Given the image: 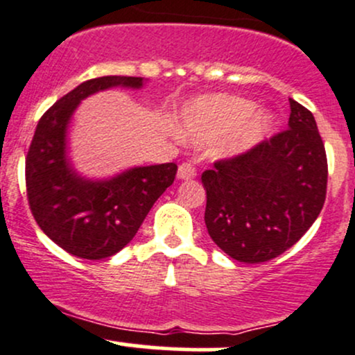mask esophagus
<instances>
[{"instance_id": "obj_1", "label": "esophagus", "mask_w": 355, "mask_h": 355, "mask_svg": "<svg viewBox=\"0 0 355 355\" xmlns=\"http://www.w3.org/2000/svg\"><path fill=\"white\" fill-rule=\"evenodd\" d=\"M177 177L180 178V180H191V178L197 177V170H195L193 165L182 164L180 166H178Z\"/></svg>"}]
</instances>
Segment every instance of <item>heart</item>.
I'll return each instance as SVG.
<instances>
[{
    "label": "heart",
    "instance_id": "b5f03b06",
    "mask_svg": "<svg viewBox=\"0 0 355 355\" xmlns=\"http://www.w3.org/2000/svg\"><path fill=\"white\" fill-rule=\"evenodd\" d=\"M272 118L242 96L205 95L182 110V137L195 144L218 140L217 157L235 158L250 152L270 132Z\"/></svg>",
    "mask_w": 355,
    "mask_h": 355
}]
</instances>
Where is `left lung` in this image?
<instances>
[{"instance_id": "left-lung-1", "label": "left lung", "mask_w": 355, "mask_h": 355, "mask_svg": "<svg viewBox=\"0 0 355 355\" xmlns=\"http://www.w3.org/2000/svg\"><path fill=\"white\" fill-rule=\"evenodd\" d=\"M209 235L232 259L260 263L300 240L327 193V157L315 118L291 98L288 128L202 173Z\"/></svg>"}]
</instances>
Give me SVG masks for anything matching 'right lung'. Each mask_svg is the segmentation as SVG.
Returning a JSON list of instances; mask_svg holds the SVG:
<instances>
[{"label": "right lung", "mask_w": 355, "mask_h": 355, "mask_svg": "<svg viewBox=\"0 0 355 355\" xmlns=\"http://www.w3.org/2000/svg\"><path fill=\"white\" fill-rule=\"evenodd\" d=\"M140 76H101L85 81L40 118L26 155V193L44 234L68 254L87 260L115 255L137 235L153 203L172 185L177 165L135 166L88 180L73 170L67 152L71 115L81 100L113 87L138 89Z\"/></svg>", "instance_id": "1"}]
</instances>
